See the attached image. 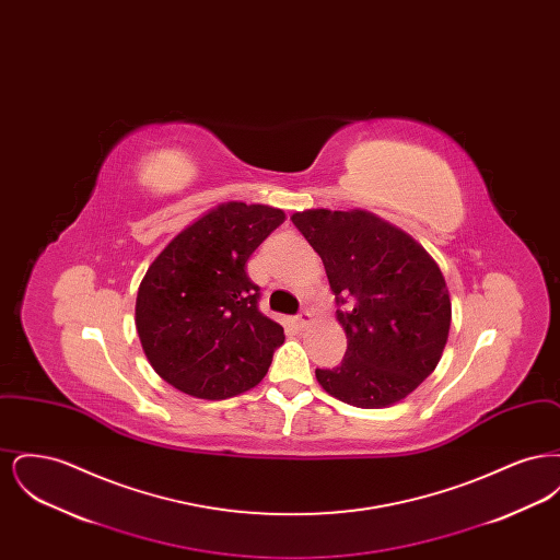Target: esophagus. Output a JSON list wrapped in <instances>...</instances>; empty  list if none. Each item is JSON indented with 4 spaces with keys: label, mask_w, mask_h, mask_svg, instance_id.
Returning a JSON list of instances; mask_svg holds the SVG:
<instances>
[{
    "label": "esophagus",
    "mask_w": 560,
    "mask_h": 560,
    "mask_svg": "<svg viewBox=\"0 0 560 560\" xmlns=\"http://www.w3.org/2000/svg\"><path fill=\"white\" fill-rule=\"evenodd\" d=\"M293 320H295V325H298L300 329H304L306 325H311V320H313V315H311L308 311H302L300 315H295V319Z\"/></svg>",
    "instance_id": "esophagus-1"
}]
</instances>
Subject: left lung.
Here are the masks:
<instances>
[{"label": "left lung", "mask_w": 560, "mask_h": 560, "mask_svg": "<svg viewBox=\"0 0 560 560\" xmlns=\"http://www.w3.org/2000/svg\"><path fill=\"white\" fill-rule=\"evenodd\" d=\"M295 229L323 260L347 331V354L317 370L325 393L380 409L413 393L441 361L452 300L441 268L405 231L363 210H306Z\"/></svg>", "instance_id": "left-lung-1"}]
</instances>
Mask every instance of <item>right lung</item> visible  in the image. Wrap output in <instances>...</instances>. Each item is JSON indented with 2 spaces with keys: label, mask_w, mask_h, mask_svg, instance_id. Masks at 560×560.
Listing matches in <instances>:
<instances>
[{
  "label": "right lung",
  "mask_w": 560,
  "mask_h": 560,
  "mask_svg": "<svg viewBox=\"0 0 560 560\" xmlns=\"http://www.w3.org/2000/svg\"><path fill=\"white\" fill-rule=\"evenodd\" d=\"M268 206L229 201L165 245L136 295V329L161 377L197 399L254 388L283 345V327L260 313L245 265L283 224Z\"/></svg>",
  "instance_id": "right-lung-1"
}]
</instances>
